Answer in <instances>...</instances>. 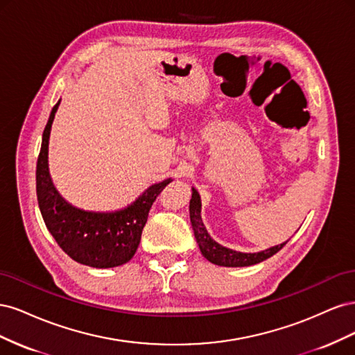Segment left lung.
<instances>
[{"label":"left lung","mask_w":355,"mask_h":355,"mask_svg":"<svg viewBox=\"0 0 355 355\" xmlns=\"http://www.w3.org/2000/svg\"><path fill=\"white\" fill-rule=\"evenodd\" d=\"M189 218L192 223V230H194L196 240L198 243V247L201 250V254L206 257V259L214 265H220V266H250L254 263H259L268 257H271L275 254L278 250H282L284 244H278L274 247H270V249L257 252V253H241V252H235L231 249H227V247L220 245L219 243L214 241L204 223L201 220V200L200 194L197 192L196 188H192V198L189 201Z\"/></svg>","instance_id":"8db88e82"}]
</instances>
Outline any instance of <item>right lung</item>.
I'll use <instances>...</instances> for the list:
<instances>
[{"mask_svg": "<svg viewBox=\"0 0 355 355\" xmlns=\"http://www.w3.org/2000/svg\"><path fill=\"white\" fill-rule=\"evenodd\" d=\"M59 103L51 110L37 161V198L42 219L60 249L75 262L93 268L120 266L135 256L149 209L171 179L149 187L132 204L115 211H85L71 206L59 196L49 173V139Z\"/></svg>", "mask_w": 355, "mask_h": 355, "instance_id": "obj_1", "label": "right lung"}]
</instances>
